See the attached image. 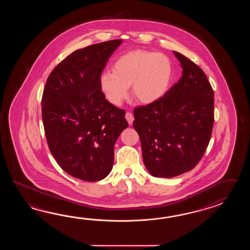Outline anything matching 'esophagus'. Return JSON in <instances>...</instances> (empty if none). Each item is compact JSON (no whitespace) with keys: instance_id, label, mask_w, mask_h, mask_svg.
I'll return each instance as SVG.
<instances>
[{"instance_id":"34e87169","label":"esophagus","mask_w":250,"mask_h":250,"mask_svg":"<svg viewBox=\"0 0 250 250\" xmlns=\"http://www.w3.org/2000/svg\"><path fill=\"white\" fill-rule=\"evenodd\" d=\"M125 118H126V120H127L128 124H129V125H131L133 123V121H134V115H133L132 112H126V114H125Z\"/></svg>"}]
</instances>
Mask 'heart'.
Instances as JSON below:
<instances>
[{"instance_id":"b5f03b06","label":"heart","mask_w":250,"mask_h":250,"mask_svg":"<svg viewBox=\"0 0 250 250\" xmlns=\"http://www.w3.org/2000/svg\"><path fill=\"white\" fill-rule=\"evenodd\" d=\"M172 80L170 59L160 53L134 50L119 56L112 64V72L100 76V86L107 100L120 105L127 98L128 86L142 104H152L165 96Z\"/></svg>"}]
</instances>
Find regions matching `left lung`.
Here are the masks:
<instances>
[{
	"label": "left lung",
	"instance_id": "left-lung-1",
	"mask_svg": "<svg viewBox=\"0 0 250 250\" xmlns=\"http://www.w3.org/2000/svg\"><path fill=\"white\" fill-rule=\"evenodd\" d=\"M180 80L159 100L134 109L144 164L154 177L172 178L202 159L214 122L213 90L203 69L178 52Z\"/></svg>",
	"mask_w": 250,
	"mask_h": 250
}]
</instances>
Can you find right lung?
Wrapping results in <instances>:
<instances>
[{
  "instance_id": "add662e5",
  "label": "right lung",
  "mask_w": 250,
  "mask_h": 250,
  "mask_svg": "<svg viewBox=\"0 0 250 250\" xmlns=\"http://www.w3.org/2000/svg\"><path fill=\"white\" fill-rule=\"evenodd\" d=\"M122 40L77 50L48 77L42 118L50 152L69 175L101 181L112 170L114 144L128 126L125 110L107 101L100 76Z\"/></svg>"
}]
</instances>
